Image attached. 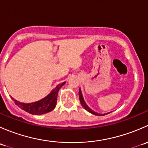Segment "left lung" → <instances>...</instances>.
Wrapping results in <instances>:
<instances>
[{
	"label": "left lung",
	"mask_w": 148,
	"mask_h": 148,
	"mask_svg": "<svg viewBox=\"0 0 148 148\" xmlns=\"http://www.w3.org/2000/svg\"><path fill=\"white\" fill-rule=\"evenodd\" d=\"M79 100H80V102H81V104L82 105V107H84V108L86 111H88L89 112L92 113V114H95V115L103 116V115H105V114H109V113H110V112H108V113H106V114H99V113L93 111V110H92L91 108H89V107L87 106V104H86V102H84V97L82 96V90L80 88H79Z\"/></svg>",
	"instance_id": "obj_1"
}]
</instances>
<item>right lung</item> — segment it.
<instances>
[{
  "label": "right lung",
  "instance_id": "obj_1",
  "mask_svg": "<svg viewBox=\"0 0 148 148\" xmlns=\"http://www.w3.org/2000/svg\"><path fill=\"white\" fill-rule=\"evenodd\" d=\"M64 82L58 84L50 94L45 97L44 98L41 99V100H38L37 102L32 103H23L20 102L18 101L13 99H12L14 101L15 104L18 106L21 109L25 110L30 114H35V115H40V114H45L49 112L52 111L55 108L57 102V95L59 92V89L62 87L63 85L65 84Z\"/></svg>",
  "mask_w": 148,
  "mask_h": 148
}]
</instances>
